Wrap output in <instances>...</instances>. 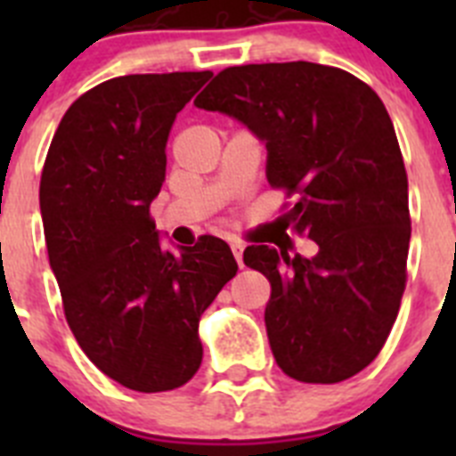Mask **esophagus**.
I'll return each instance as SVG.
<instances>
[{
	"instance_id": "1",
	"label": "esophagus",
	"mask_w": 456,
	"mask_h": 456,
	"mask_svg": "<svg viewBox=\"0 0 456 456\" xmlns=\"http://www.w3.org/2000/svg\"><path fill=\"white\" fill-rule=\"evenodd\" d=\"M231 248H232V256H235L237 265H240V267H244V263H241V256H244V244H241V241H232Z\"/></svg>"
}]
</instances>
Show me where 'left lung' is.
<instances>
[{
  "label": "left lung",
  "instance_id": "left-lung-1",
  "mask_svg": "<svg viewBox=\"0 0 456 456\" xmlns=\"http://www.w3.org/2000/svg\"><path fill=\"white\" fill-rule=\"evenodd\" d=\"M193 104L267 143L269 184L294 199L285 228L320 247L315 257L244 251L272 285L278 368L304 384L354 377L386 345L406 288L409 180L384 102L352 72L289 61L225 68Z\"/></svg>",
  "mask_w": 456,
  "mask_h": 456
}]
</instances>
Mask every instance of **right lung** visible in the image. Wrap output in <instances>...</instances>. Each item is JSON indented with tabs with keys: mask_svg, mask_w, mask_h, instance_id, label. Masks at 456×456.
Masks as SVG:
<instances>
[{
	"mask_svg": "<svg viewBox=\"0 0 456 456\" xmlns=\"http://www.w3.org/2000/svg\"><path fill=\"white\" fill-rule=\"evenodd\" d=\"M209 70L107 79L68 107L40 175L50 267L72 336L91 363L139 393L199 372V322L237 273L231 247L199 237L180 256L159 244L151 203L167 141Z\"/></svg>",
	"mask_w": 456,
	"mask_h": 456,
	"instance_id": "obj_1",
	"label": "right lung"
}]
</instances>
